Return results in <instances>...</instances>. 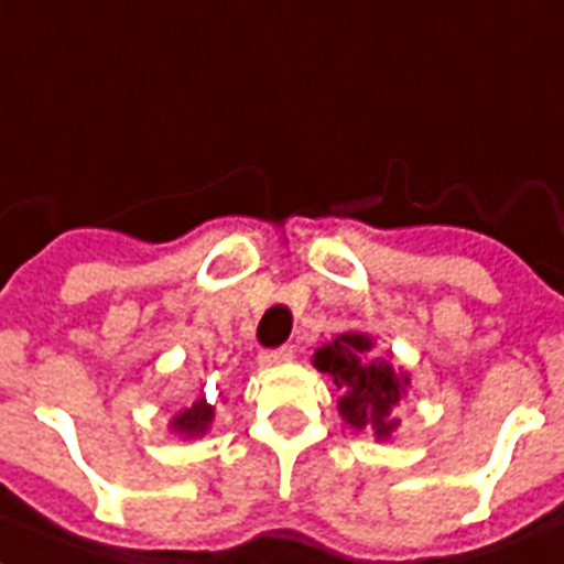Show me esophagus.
<instances>
[{
  "label": "esophagus",
  "mask_w": 564,
  "mask_h": 564,
  "mask_svg": "<svg viewBox=\"0 0 564 564\" xmlns=\"http://www.w3.org/2000/svg\"><path fill=\"white\" fill-rule=\"evenodd\" d=\"M292 355H295V349H292V347L267 349V352L258 355V367H278V364L292 361Z\"/></svg>",
  "instance_id": "1"
}]
</instances>
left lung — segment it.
Instances as JSON below:
<instances>
[{
	"mask_svg": "<svg viewBox=\"0 0 564 564\" xmlns=\"http://www.w3.org/2000/svg\"><path fill=\"white\" fill-rule=\"evenodd\" d=\"M372 338L364 333H344L315 349L312 364L333 376L338 387V413L352 430H370L387 442L395 427V404L404 399L410 376L399 372L384 358H367Z\"/></svg>",
	"mask_w": 564,
	"mask_h": 564,
	"instance_id": "1",
	"label": "left lung"
}]
</instances>
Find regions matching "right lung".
<instances>
[{
  "label": "right lung",
  "mask_w": 564,
  "mask_h": 564,
  "mask_svg": "<svg viewBox=\"0 0 564 564\" xmlns=\"http://www.w3.org/2000/svg\"><path fill=\"white\" fill-rule=\"evenodd\" d=\"M212 419H215V406L206 404V399H197L192 406L180 410L172 419V430L186 438H194V435H203L209 430Z\"/></svg>",
  "instance_id": "right-lung-1"
}]
</instances>
